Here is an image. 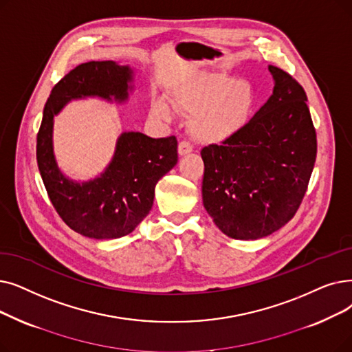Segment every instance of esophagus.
Segmentation results:
<instances>
[{"label": "esophagus", "mask_w": 352, "mask_h": 352, "mask_svg": "<svg viewBox=\"0 0 352 352\" xmlns=\"http://www.w3.org/2000/svg\"><path fill=\"white\" fill-rule=\"evenodd\" d=\"M192 151V146H191V144L190 142H187V141H181L179 144H178V154L182 157V155H187V154H190V152Z\"/></svg>", "instance_id": "obj_1"}]
</instances>
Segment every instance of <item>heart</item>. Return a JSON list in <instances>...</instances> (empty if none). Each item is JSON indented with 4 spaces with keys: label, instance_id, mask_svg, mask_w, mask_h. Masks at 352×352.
Wrapping results in <instances>:
<instances>
[{
    "label": "heart",
    "instance_id": "1",
    "mask_svg": "<svg viewBox=\"0 0 352 352\" xmlns=\"http://www.w3.org/2000/svg\"><path fill=\"white\" fill-rule=\"evenodd\" d=\"M174 109L191 116L190 132L201 144L216 145L234 138L248 126L256 106V90L248 83L220 73H201L178 86L171 95ZM154 113L171 120V109L155 100Z\"/></svg>",
    "mask_w": 352,
    "mask_h": 352
}]
</instances>
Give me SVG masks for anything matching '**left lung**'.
<instances>
[{
  "instance_id": "left-lung-1",
  "label": "left lung",
  "mask_w": 352,
  "mask_h": 352,
  "mask_svg": "<svg viewBox=\"0 0 352 352\" xmlns=\"http://www.w3.org/2000/svg\"><path fill=\"white\" fill-rule=\"evenodd\" d=\"M267 102L234 138L201 149L203 203L232 239L279 230L298 211L316 160V132L307 94L285 70L269 66Z\"/></svg>"
}]
</instances>
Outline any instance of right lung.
<instances>
[{
  "label": "right lung",
  "instance_id": "add662e5",
  "mask_svg": "<svg viewBox=\"0 0 352 352\" xmlns=\"http://www.w3.org/2000/svg\"><path fill=\"white\" fill-rule=\"evenodd\" d=\"M133 72L112 60L82 63L70 70L45 102L37 133V165L49 198L62 220L85 237L118 239L135 230L154 204L157 182L178 161L177 138H149L124 132L104 171L86 182L67 178L53 151L54 116L72 99L98 96L124 103L132 90Z\"/></svg>",
  "mask_w": 352,
  "mask_h": 352
}]
</instances>
